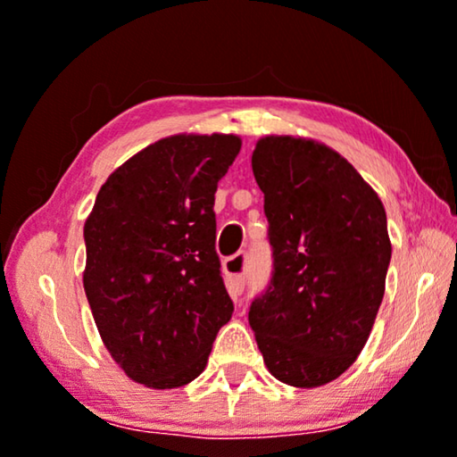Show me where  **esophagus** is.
Returning a JSON list of instances; mask_svg holds the SVG:
<instances>
[{
  "label": "esophagus",
  "instance_id": "esophagus-1",
  "mask_svg": "<svg viewBox=\"0 0 457 457\" xmlns=\"http://www.w3.org/2000/svg\"><path fill=\"white\" fill-rule=\"evenodd\" d=\"M224 277H227L228 291L233 295H241L245 289V272H247V255L245 253H235L222 262Z\"/></svg>",
  "mask_w": 457,
  "mask_h": 457
}]
</instances>
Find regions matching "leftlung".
Instances as JSON below:
<instances>
[{"label":"left lung","instance_id":"obj_1","mask_svg":"<svg viewBox=\"0 0 457 457\" xmlns=\"http://www.w3.org/2000/svg\"><path fill=\"white\" fill-rule=\"evenodd\" d=\"M252 168L264 193L272 277L249 305V327L274 378L327 385L358 358L383 302L385 208L345 158L316 141L266 137Z\"/></svg>","mask_w":457,"mask_h":457}]
</instances>
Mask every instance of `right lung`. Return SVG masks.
I'll use <instances>...</instances> for the list:
<instances>
[{
    "label": "right lung",
    "instance_id": "1",
    "mask_svg": "<svg viewBox=\"0 0 457 457\" xmlns=\"http://www.w3.org/2000/svg\"><path fill=\"white\" fill-rule=\"evenodd\" d=\"M239 149L235 135L168 137L97 193L83 285L104 345L137 383H191L233 316L214 247V193Z\"/></svg>",
    "mask_w": 457,
    "mask_h": 457
}]
</instances>
